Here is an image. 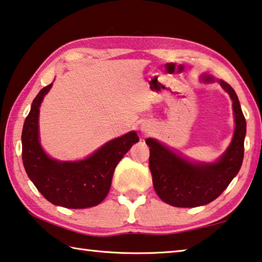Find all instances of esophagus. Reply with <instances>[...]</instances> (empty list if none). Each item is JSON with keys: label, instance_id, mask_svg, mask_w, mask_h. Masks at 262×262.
<instances>
[{"label": "esophagus", "instance_id": "34e87169", "mask_svg": "<svg viewBox=\"0 0 262 262\" xmlns=\"http://www.w3.org/2000/svg\"><path fill=\"white\" fill-rule=\"evenodd\" d=\"M142 130H146V132H147V130H148V129H147V128H146V129H142Z\"/></svg>", "mask_w": 262, "mask_h": 262}]
</instances>
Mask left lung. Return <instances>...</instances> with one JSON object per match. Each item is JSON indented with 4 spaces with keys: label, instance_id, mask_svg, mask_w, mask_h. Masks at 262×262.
Segmentation results:
<instances>
[{
    "label": "left lung",
    "instance_id": "1",
    "mask_svg": "<svg viewBox=\"0 0 262 262\" xmlns=\"http://www.w3.org/2000/svg\"><path fill=\"white\" fill-rule=\"evenodd\" d=\"M203 81H214L213 77L203 74ZM219 84L232 99L235 129L227 150L214 163L190 162L173 152L159 141L147 139L149 146V169L157 196L167 204L177 207L206 205L223 193L239 172L244 159V140L246 120L234 90L226 81Z\"/></svg>",
    "mask_w": 262,
    "mask_h": 262
}]
</instances>
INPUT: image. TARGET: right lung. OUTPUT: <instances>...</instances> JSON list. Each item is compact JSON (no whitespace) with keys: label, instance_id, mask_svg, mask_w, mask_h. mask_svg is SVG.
<instances>
[{"label":"right lung","instance_id":"obj_1","mask_svg":"<svg viewBox=\"0 0 262 262\" xmlns=\"http://www.w3.org/2000/svg\"><path fill=\"white\" fill-rule=\"evenodd\" d=\"M52 84L37 94L22 130V160L28 176L37 190L52 204L68 209L95 206L105 199L115 167L139 142L135 132L111 140L85 160L60 162L49 157L39 143V107Z\"/></svg>","mask_w":262,"mask_h":262}]
</instances>
